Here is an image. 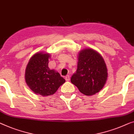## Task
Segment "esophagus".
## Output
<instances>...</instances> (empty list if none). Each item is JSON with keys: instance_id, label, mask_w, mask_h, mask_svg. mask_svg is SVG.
<instances>
[{"instance_id": "34e87169", "label": "esophagus", "mask_w": 134, "mask_h": 134, "mask_svg": "<svg viewBox=\"0 0 134 134\" xmlns=\"http://www.w3.org/2000/svg\"><path fill=\"white\" fill-rule=\"evenodd\" d=\"M65 78V80H66V81H69V80H70V77H69V75H66Z\"/></svg>"}]
</instances>
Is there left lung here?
Returning a JSON list of instances; mask_svg holds the SVG:
<instances>
[{"instance_id": "obj_1", "label": "left lung", "mask_w": 134, "mask_h": 134, "mask_svg": "<svg viewBox=\"0 0 134 134\" xmlns=\"http://www.w3.org/2000/svg\"><path fill=\"white\" fill-rule=\"evenodd\" d=\"M107 77L106 65L99 53L90 48L80 52L77 69L72 75L71 81L82 94L92 96L98 92Z\"/></svg>"}]
</instances>
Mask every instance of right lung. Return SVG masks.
<instances>
[{"mask_svg":"<svg viewBox=\"0 0 134 134\" xmlns=\"http://www.w3.org/2000/svg\"><path fill=\"white\" fill-rule=\"evenodd\" d=\"M49 54L36 53L31 58L25 70V80L34 93L42 96L54 94L65 82L60 74L48 68Z\"/></svg>","mask_w":134,"mask_h":134,"instance_id":"right-lung-1","label":"right lung"}]
</instances>
